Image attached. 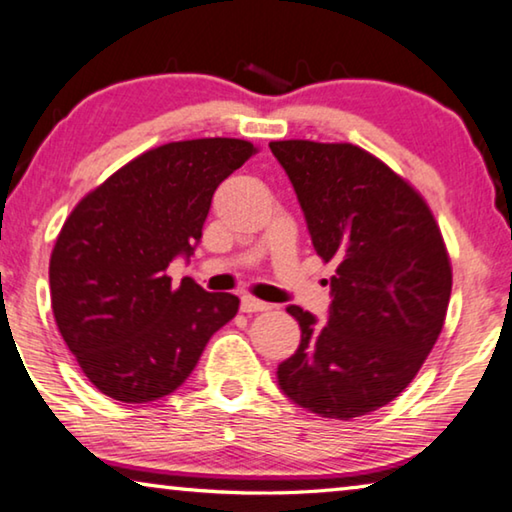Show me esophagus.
Returning a JSON list of instances; mask_svg holds the SVG:
<instances>
[{
    "label": "esophagus",
    "instance_id": "obj_1",
    "mask_svg": "<svg viewBox=\"0 0 512 512\" xmlns=\"http://www.w3.org/2000/svg\"><path fill=\"white\" fill-rule=\"evenodd\" d=\"M266 310H271V305L264 303V300H257L253 296H241V312L250 314V312H266Z\"/></svg>",
    "mask_w": 512,
    "mask_h": 512
}]
</instances>
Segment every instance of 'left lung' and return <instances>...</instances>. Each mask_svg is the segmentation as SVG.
<instances>
[{
	"mask_svg": "<svg viewBox=\"0 0 512 512\" xmlns=\"http://www.w3.org/2000/svg\"><path fill=\"white\" fill-rule=\"evenodd\" d=\"M312 246L337 266L326 326L289 305L300 326L278 385L300 408L348 421L394 401L440 337L451 262L431 209L412 186L351 143L273 141Z\"/></svg>",
	"mask_w": 512,
	"mask_h": 512,
	"instance_id": "8db88e82",
	"label": "left lung"
}]
</instances>
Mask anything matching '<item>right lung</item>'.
<instances>
[{"mask_svg":"<svg viewBox=\"0 0 512 512\" xmlns=\"http://www.w3.org/2000/svg\"><path fill=\"white\" fill-rule=\"evenodd\" d=\"M257 148L239 139L143 152L72 209L50 259L56 326L86 378L123 403L175 392L239 298L166 275L202 239L214 191Z\"/></svg>","mask_w":512,"mask_h":512,"instance_id":"add662e5","label":"right lung"}]
</instances>
